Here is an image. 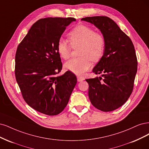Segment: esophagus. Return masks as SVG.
<instances>
[{"mask_svg":"<svg viewBox=\"0 0 149 149\" xmlns=\"http://www.w3.org/2000/svg\"><path fill=\"white\" fill-rule=\"evenodd\" d=\"M84 80V79L83 77H77V81H83Z\"/></svg>","mask_w":149,"mask_h":149,"instance_id":"esophagus-1","label":"esophagus"}]
</instances>
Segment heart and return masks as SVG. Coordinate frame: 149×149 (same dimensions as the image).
<instances>
[{"label":"heart","mask_w":149,"mask_h":149,"mask_svg":"<svg viewBox=\"0 0 149 149\" xmlns=\"http://www.w3.org/2000/svg\"><path fill=\"white\" fill-rule=\"evenodd\" d=\"M68 39L74 48L80 46L79 52L80 57L67 61L64 67L66 70L77 75H82L92 67L91 60L97 62L103 57L105 49V39L102 34L95 32L92 28L84 25L73 28L69 33ZM71 46L62 38L57 41V50L62 58H69Z\"/></svg>","instance_id":"obj_1"}]
</instances>
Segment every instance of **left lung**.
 <instances>
[{
  "label": "left lung",
  "instance_id": "1",
  "mask_svg": "<svg viewBox=\"0 0 149 149\" xmlns=\"http://www.w3.org/2000/svg\"><path fill=\"white\" fill-rule=\"evenodd\" d=\"M93 24L105 39L103 57L93 69L102 76L86 79L88 97L101 111H111L121 107L132 93L137 70V61L131 40L112 19L104 16L81 19Z\"/></svg>",
  "mask_w": 149,
  "mask_h": 149
}]
</instances>
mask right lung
Returning a JSON list of instances; mask_svg holds the SVG:
<instances>
[{"label":"right lung","instance_id":"1","mask_svg":"<svg viewBox=\"0 0 149 149\" xmlns=\"http://www.w3.org/2000/svg\"><path fill=\"white\" fill-rule=\"evenodd\" d=\"M74 18L48 17L35 22L18 46L15 77L23 99L37 111L49 116L61 113L77 84L70 71L57 75L62 64L57 43Z\"/></svg>","mask_w":149,"mask_h":149}]
</instances>
